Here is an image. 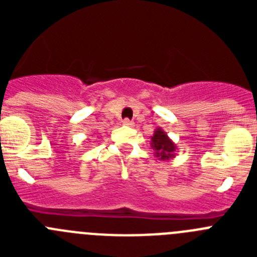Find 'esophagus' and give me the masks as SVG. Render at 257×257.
Listing matches in <instances>:
<instances>
[{
	"instance_id": "esophagus-1",
	"label": "esophagus",
	"mask_w": 257,
	"mask_h": 257,
	"mask_svg": "<svg viewBox=\"0 0 257 257\" xmlns=\"http://www.w3.org/2000/svg\"><path fill=\"white\" fill-rule=\"evenodd\" d=\"M122 124H123V126H126V127H133L134 126V122L133 121H130V119H123V121H122Z\"/></svg>"
}]
</instances>
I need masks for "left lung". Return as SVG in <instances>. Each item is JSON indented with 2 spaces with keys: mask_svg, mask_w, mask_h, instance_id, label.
<instances>
[{
  "mask_svg": "<svg viewBox=\"0 0 257 257\" xmlns=\"http://www.w3.org/2000/svg\"><path fill=\"white\" fill-rule=\"evenodd\" d=\"M151 147L154 152V156L160 161H171L176 156L178 147L174 140L170 139L162 127H157L153 135L151 136Z\"/></svg>",
  "mask_w": 257,
  "mask_h": 257,
  "instance_id": "obj_1",
  "label": "left lung"
}]
</instances>
